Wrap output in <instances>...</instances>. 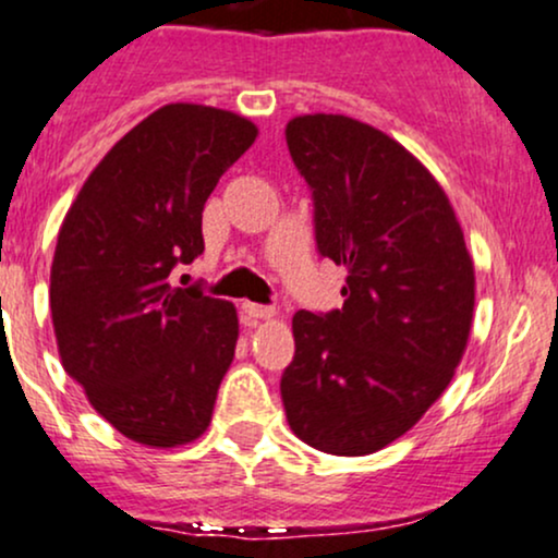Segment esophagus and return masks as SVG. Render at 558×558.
I'll use <instances>...</instances> for the list:
<instances>
[{
    "label": "esophagus",
    "mask_w": 558,
    "mask_h": 558,
    "mask_svg": "<svg viewBox=\"0 0 558 558\" xmlns=\"http://www.w3.org/2000/svg\"><path fill=\"white\" fill-rule=\"evenodd\" d=\"M243 312H246V315L254 317V319H272V317H278V312H275L272 306L254 304V301H243Z\"/></svg>",
    "instance_id": "1"
}]
</instances>
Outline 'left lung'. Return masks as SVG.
Returning <instances> with one entry per match:
<instances>
[{"instance_id": "left-lung-1", "label": "left lung", "mask_w": 558, "mask_h": 558, "mask_svg": "<svg viewBox=\"0 0 558 558\" xmlns=\"http://www.w3.org/2000/svg\"><path fill=\"white\" fill-rule=\"evenodd\" d=\"M286 144L315 196L319 254L349 272L341 310L293 315L286 417L317 451L364 457L412 430L451 383L475 265L446 191L388 133L317 112L288 120Z\"/></svg>"}]
</instances>
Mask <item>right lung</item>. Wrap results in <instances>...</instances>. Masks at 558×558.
Here are the masks:
<instances>
[{"instance_id":"add662e5","label":"right lung","mask_w":558,"mask_h":558,"mask_svg":"<svg viewBox=\"0 0 558 558\" xmlns=\"http://www.w3.org/2000/svg\"><path fill=\"white\" fill-rule=\"evenodd\" d=\"M257 136L235 112L159 107L101 157L62 220L49 278L62 367L141 446H185L213 422L239 315L170 272L204 252V204Z\"/></svg>"}]
</instances>
